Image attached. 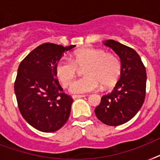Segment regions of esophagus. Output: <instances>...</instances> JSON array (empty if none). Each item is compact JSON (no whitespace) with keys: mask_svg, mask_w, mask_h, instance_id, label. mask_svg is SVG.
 Returning a JSON list of instances; mask_svg holds the SVG:
<instances>
[{"mask_svg":"<svg viewBox=\"0 0 160 160\" xmlns=\"http://www.w3.org/2000/svg\"><path fill=\"white\" fill-rule=\"evenodd\" d=\"M72 97L73 99H76V98H82V97H85L84 95H72Z\"/></svg>","mask_w":160,"mask_h":160,"instance_id":"esophagus-1","label":"esophagus"}]
</instances>
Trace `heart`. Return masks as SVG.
Masks as SVG:
<instances>
[{
  "mask_svg": "<svg viewBox=\"0 0 160 160\" xmlns=\"http://www.w3.org/2000/svg\"><path fill=\"white\" fill-rule=\"evenodd\" d=\"M81 79L71 85L73 93H86L116 83L121 72V62L117 56L101 49L87 47L78 50L70 59H60L55 66V74L64 88H68L75 78L78 68H83Z\"/></svg>",
  "mask_w": 160,
  "mask_h": 160,
  "instance_id": "1",
  "label": "heart"
}]
</instances>
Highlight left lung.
Instances as JSON below:
<instances>
[{
  "label": "left lung",
  "instance_id": "left-lung-1",
  "mask_svg": "<svg viewBox=\"0 0 160 160\" xmlns=\"http://www.w3.org/2000/svg\"><path fill=\"white\" fill-rule=\"evenodd\" d=\"M104 44L119 56L121 74L113 91L101 97L95 113L103 123L118 126L132 119L142 108L146 97V70L132 48L114 40Z\"/></svg>",
  "mask_w": 160,
  "mask_h": 160
}]
</instances>
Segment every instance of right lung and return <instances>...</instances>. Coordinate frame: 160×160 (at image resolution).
I'll list each match as a JSON object with an SVG mask.
<instances>
[{"instance_id": "right-lung-1", "label": "right lung", "mask_w": 160, "mask_h": 160, "mask_svg": "<svg viewBox=\"0 0 160 160\" xmlns=\"http://www.w3.org/2000/svg\"><path fill=\"white\" fill-rule=\"evenodd\" d=\"M74 47L44 43L31 51L18 66L14 82L18 109L38 131L53 132L68 119L73 100L63 92L55 78V66L64 52Z\"/></svg>"}]
</instances>
